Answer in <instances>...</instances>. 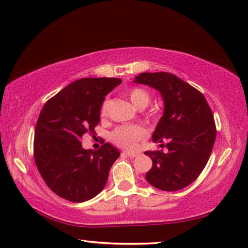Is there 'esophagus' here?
<instances>
[{"label": "esophagus", "mask_w": 248, "mask_h": 248, "mask_svg": "<svg viewBox=\"0 0 248 248\" xmlns=\"http://www.w3.org/2000/svg\"><path fill=\"white\" fill-rule=\"evenodd\" d=\"M124 155H128L129 157H136V156L139 155L138 152H130V151H125Z\"/></svg>", "instance_id": "obj_1"}]
</instances>
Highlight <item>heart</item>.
<instances>
[{"mask_svg": "<svg viewBox=\"0 0 248 248\" xmlns=\"http://www.w3.org/2000/svg\"><path fill=\"white\" fill-rule=\"evenodd\" d=\"M127 96L135 108L140 109L145 108L150 102V96L145 89L140 87L131 88L127 93ZM108 103L105 101L101 108V115L105 116L108 113ZM148 135V131L141 125H123L116 129L112 133V140L114 143L123 147L124 149L132 150L134 149L140 140H144Z\"/></svg>", "mask_w": 248, "mask_h": 248, "instance_id": "obj_1", "label": "heart"}]
</instances>
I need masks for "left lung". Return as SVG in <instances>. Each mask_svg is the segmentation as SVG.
I'll use <instances>...</instances> for the list:
<instances>
[{
  "instance_id": "obj_1",
  "label": "left lung",
  "mask_w": 248,
  "mask_h": 248,
  "mask_svg": "<svg viewBox=\"0 0 248 248\" xmlns=\"http://www.w3.org/2000/svg\"><path fill=\"white\" fill-rule=\"evenodd\" d=\"M134 83L160 92L164 112L152 140L167 151H146L152 167L146 180L162 191L173 192L189 186L202 173L217 138L214 117L207 100L196 88L168 72H144Z\"/></svg>"
}]
</instances>
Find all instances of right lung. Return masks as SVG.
<instances>
[{
  "label": "right lung",
  "mask_w": 248,
  "mask_h": 248,
  "mask_svg": "<svg viewBox=\"0 0 248 248\" xmlns=\"http://www.w3.org/2000/svg\"><path fill=\"white\" fill-rule=\"evenodd\" d=\"M116 78H84L46 102L35 128L34 157L46 184L60 197L83 202L102 191L120 152L109 143L84 149L83 135L94 132L107 94Z\"/></svg>",
  "instance_id": "obj_1"
}]
</instances>
